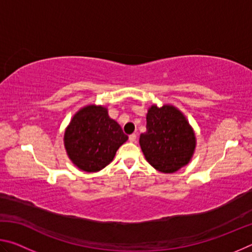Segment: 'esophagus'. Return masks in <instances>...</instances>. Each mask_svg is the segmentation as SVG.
<instances>
[{"label": "esophagus", "mask_w": 252, "mask_h": 252, "mask_svg": "<svg viewBox=\"0 0 252 252\" xmlns=\"http://www.w3.org/2000/svg\"><path fill=\"white\" fill-rule=\"evenodd\" d=\"M129 141L130 142H135L136 141V134L135 133H132L129 135Z\"/></svg>", "instance_id": "1"}]
</instances>
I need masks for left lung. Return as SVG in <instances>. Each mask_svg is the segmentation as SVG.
<instances>
[{"label": "left lung", "instance_id": "obj_1", "mask_svg": "<svg viewBox=\"0 0 252 252\" xmlns=\"http://www.w3.org/2000/svg\"><path fill=\"white\" fill-rule=\"evenodd\" d=\"M140 146L153 168L172 173L190 161L195 138L180 111L170 105H152L147 114V132L140 135Z\"/></svg>", "mask_w": 252, "mask_h": 252}]
</instances>
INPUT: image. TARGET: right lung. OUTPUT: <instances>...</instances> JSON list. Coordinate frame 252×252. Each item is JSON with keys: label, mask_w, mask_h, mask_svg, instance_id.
Here are the masks:
<instances>
[{"label": "right lung", "mask_w": 252, "mask_h": 252, "mask_svg": "<svg viewBox=\"0 0 252 252\" xmlns=\"http://www.w3.org/2000/svg\"><path fill=\"white\" fill-rule=\"evenodd\" d=\"M127 140L121 126L109 117L103 106L88 105L72 119L64 144L72 162L87 172H96L113 160Z\"/></svg>", "instance_id": "right-lung-1"}]
</instances>
